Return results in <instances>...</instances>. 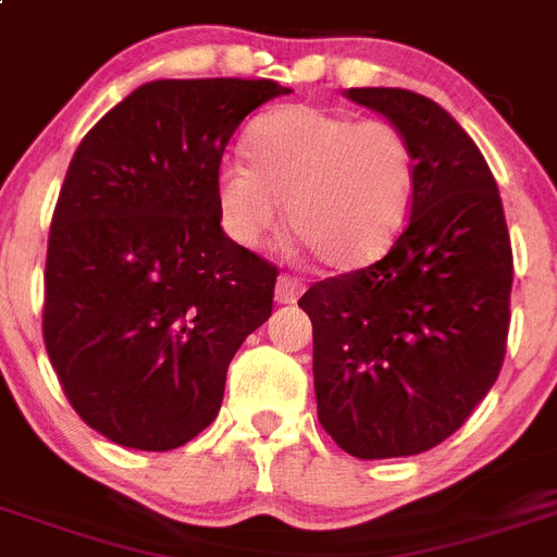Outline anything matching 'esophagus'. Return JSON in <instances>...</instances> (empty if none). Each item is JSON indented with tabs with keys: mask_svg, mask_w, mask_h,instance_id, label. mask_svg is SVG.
Returning a JSON list of instances; mask_svg holds the SVG:
<instances>
[{
	"mask_svg": "<svg viewBox=\"0 0 557 557\" xmlns=\"http://www.w3.org/2000/svg\"><path fill=\"white\" fill-rule=\"evenodd\" d=\"M306 283L300 277H294V274H280L277 280V288H274V300L288 306V302H297V297L302 294Z\"/></svg>",
	"mask_w": 557,
	"mask_h": 557,
	"instance_id": "34e87169",
	"label": "esophagus"
}]
</instances>
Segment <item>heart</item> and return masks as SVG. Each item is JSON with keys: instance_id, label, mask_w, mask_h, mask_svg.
Here are the masks:
<instances>
[{"instance_id": "heart-1", "label": "heart", "mask_w": 557, "mask_h": 557, "mask_svg": "<svg viewBox=\"0 0 557 557\" xmlns=\"http://www.w3.org/2000/svg\"><path fill=\"white\" fill-rule=\"evenodd\" d=\"M249 163L214 172V200L228 237L263 246L283 223L329 271L376 263L410 218L413 144L396 124L314 104L265 112L246 133Z\"/></svg>"}]
</instances>
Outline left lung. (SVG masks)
I'll list each match as a JSON object with an SVG mask.
<instances>
[{"mask_svg":"<svg viewBox=\"0 0 557 557\" xmlns=\"http://www.w3.org/2000/svg\"><path fill=\"white\" fill-rule=\"evenodd\" d=\"M345 96L408 135V228L368 269L300 297L314 325L320 424L357 459L416 456L453 436L502 371L512 249L495 177L450 112L399 87Z\"/></svg>","mask_w":557,"mask_h":557,"instance_id":"obj_1","label":"left lung"}]
</instances>
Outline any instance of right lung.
<instances>
[{"label": "right lung", "mask_w": 557, "mask_h": 557, "mask_svg": "<svg viewBox=\"0 0 557 557\" xmlns=\"http://www.w3.org/2000/svg\"><path fill=\"white\" fill-rule=\"evenodd\" d=\"M277 82L158 78L112 107L64 175L45 265V345L70 405L133 450L214 422L277 269L221 228L214 172Z\"/></svg>", "instance_id": "right-lung-1"}]
</instances>
